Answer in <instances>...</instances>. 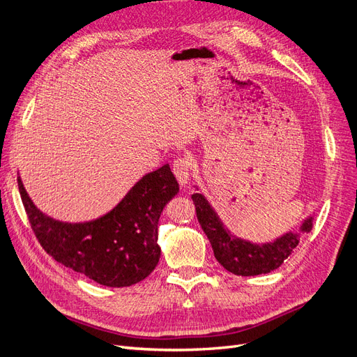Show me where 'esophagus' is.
I'll use <instances>...</instances> for the list:
<instances>
[{
    "label": "esophagus",
    "instance_id": "1",
    "mask_svg": "<svg viewBox=\"0 0 357 357\" xmlns=\"http://www.w3.org/2000/svg\"><path fill=\"white\" fill-rule=\"evenodd\" d=\"M173 173L180 184H186L190 178L192 173V162L188 156H180L173 162Z\"/></svg>",
    "mask_w": 357,
    "mask_h": 357
}]
</instances>
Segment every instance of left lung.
I'll return each mask as SVG.
<instances>
[{"instance_id":"left-lung-1","label":"left lung","mask_w":357,"mask_h":357,"mask_svg":"<svg viewBox=\"0 0 357 357\" xmlns=\"http://www.w3.org/2000/svg\"><path fill=\"white\" fill-rule=\"evenodd\" d=\"M192 199L196 206L197 221L211 241L213 255L234 275L250 277L268 274L286 261L298 245L297 233H287L266 245H253L250 241L237 238L225 230L217 213L201 193H193ZM310 230L312 218H307L302 224L301 231L307 233Z\"/></svg>"}]
</instances>
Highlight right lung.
<instances>
[{"label":"right lung","instance_id":"1","mask_svg":"<svg viewBox=\"0 0 357 357\" xmlns=\"http://www.w3.org/2000/svg\"><path fill=\"white\" fill-rule=\"evenodd\" d=\"M19 192L39 245L61 265L107 287H129L145 280L160 261L158 221L178 192L169 165L142 177L107 215L67 224L39 212L20 177Z\"/></svg>","mask_w":357,"mask_h":357}]
</instances>
